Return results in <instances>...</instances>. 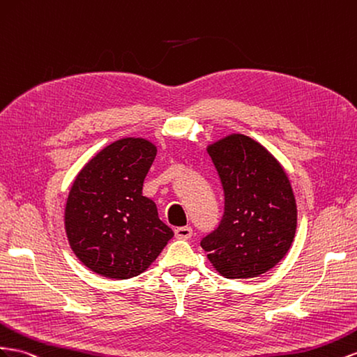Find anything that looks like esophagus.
Here are the masks:
<instances>
[{
  "instance_id": "1",
  "label": "esophagus",
  "mask_w": 357,
  "mask_h": 357,
  "mask_svg": "<svg viewBox=\"0 0 357 357\" xmlns=\"http://www.w3.org/2000/svg\"><path fill=\"white\" fill-rule=\"evenodd\" d=\"M176 237L180 240H188L192 237V228L190 227H178L176 228Z\"/></svg>"
}]
</instances>
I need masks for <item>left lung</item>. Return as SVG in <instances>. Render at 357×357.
Masks as SVG:
<instances>
[{"instance_id":"obj_1","label":"left lung","mask_w":357,"mask_h":357,"mask_svg":"<svg viewBox=\"0 0 357 357\" xmlns=\"http://www.w3.org/2000/svg\"><path fill=\"white\" fill-rule=\"evenodd\" d=\"M208 155L224 189V215L201 248L225 278L263 275L293 243L297 208L290 180L271 153L245 135L213 144Z\"/></svg>"}]
</instances>
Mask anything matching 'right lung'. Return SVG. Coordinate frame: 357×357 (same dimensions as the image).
<instances>
[{"label": "right lung", "mask_w": 357, "mask_h": 357, "mask_svg": "<svg viewBox=\"0 0 357 357\" xmlns=\"http://www.w3.org/2000/svg\"><path fill=\"white\" fill-rule=\"evenodd\" d=\"M155 158L151 142L124 138L98 153L76 177L66 204V233L75 255L94 273L137 276L174 236L155 202L142 195Z\"/></svg>", "instance_id": "right-lung-1"}]
</instances>
